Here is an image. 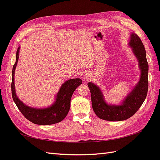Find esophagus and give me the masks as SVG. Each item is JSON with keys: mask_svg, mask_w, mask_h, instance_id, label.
Returning <instances> with one entry per match:
<instances>
[{"mask_svg": "<svg viewBox=\"0 0 160 160\" xmlns=\"http://www.w3.org/2000/svg\"><path fill=\"white\" fill-rule=\"evenodd\" d=\"M91 80V75L89 73H86L83 77V81L85 82H88Z\"/></svg>", "mask_w": 160, "mask_h": 160, "instance_id": "34e87169", "label": "esophagus"}]
</instances>
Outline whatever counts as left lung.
I'll use <instances>...</instances> for the list:
<instances>
[{"mask_svg": "<svg viewBox=\"0 0 160 160\" xmlns=\"http://www.w3.org/2000/svg\"><path fill=\"white\" fill-rule=\"evenodd\" d=\"M129 46L137 58L141 75L138 83L120 105L106 103L104 95L98 85L88 83L91 95L92 107L95 113L101 119L117 122L123 121L133 115L146 98L148 90V63L146 52L142 40L135 33H131Z\"/></svg>", "mask_w": 160, "mask_h": 160, "instance_id": "8db88e82", "label": "left lung"}]
</instances>
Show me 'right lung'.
I'll list each match as a JSON object with an SVG mask.
<instances>
[{"label":"right lung","mask_w":160,"mask_h":160,"mask_svg":"<svg viewBox=\"0 0 160 160\" xmlns=\"http://www.w3.org/2000/svg\"><path fill=\"white\" fill-rule=\"evenodd\" d=\"M20 47L18 48L16 55V62L13 65L12 71L11 91L14 102L22 114L32 123L37 125H51L57 123L63 120L68 113L71 106V99L75 90L82 84L79 78L71 79L66 81L61 87L56 95L55 101L51 106L47 108L37 109L31 108L19 99L16 95L14 87V71L18 61Z\"/></svg>","instance_id":"obj_1"}]
</instances>
